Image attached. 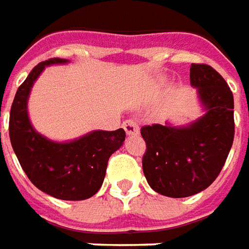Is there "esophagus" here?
<instances>
[{
	"label": "esophagus",
	"instance_id": "1",
	"mask_svg": "<svg viewBox=\"0 0 249 249\" xmlns=\"http://www.w3.org/2000/svg\"><path fill=\"white\" fill-rule=\"evenodd\" d=\"M123 126H124L126 135H129V136H132V135H138L139 133V126L133 120H126V121H124Z\"/></svg>",
	"mask_w": 249,
	"mask_h": 249
}]
</instances>
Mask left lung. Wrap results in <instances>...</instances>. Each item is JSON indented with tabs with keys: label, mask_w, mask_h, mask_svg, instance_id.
<instances>
[{
	"label": "left lung",
	"mask_w": 249,
	"mask_h": 249,
	"mask_svg": "<svg viewBox=\"0 0 249 249\" xmlns=\"http://www.w3.org/2000/svg\"><path fill=\"white\" fill-rule=\"evenodd\" d=\"M204 111L185 126L154 124L142 128L147 150L143 173L151 188L169 197H187L210 187L222 170L234 138L233 94L225 79L206 64L191 65Z\"/></svg>",
	"instance_id": "left-lung-1"
}]
</instances>
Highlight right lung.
<instances>
[{
  "instance_id": "1",
  "label": "right lung",
  "mask_w": 249,
  "mask_h": 249,
  "mask_svg": "<svg viewBox=\"0 0 249 249\" xmlns=\"http://www.w3.org/2000/svg\"><path fill=\"white\" fill-rule=\"evenodd\" d=\"M68 62L52 58L30 72L12 103L9 138L24 173L36 188L61 200H84L102 187L107 160L124 144L125 131H91L69 142H54L32 126L27 105L34 83L46 67Z\"/></svg>"
}]
</instances>
